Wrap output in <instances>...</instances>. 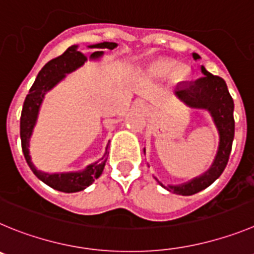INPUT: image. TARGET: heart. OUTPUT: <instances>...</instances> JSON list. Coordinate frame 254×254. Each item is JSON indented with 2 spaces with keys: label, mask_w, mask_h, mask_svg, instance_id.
I'll return each mask as SVG.
<instances>
[{
  "label": "heart",
  "mask_w": 254,
  "mask_h": 254,
  "mask_svg": "<svg viewBox=\"0 0 254 254\" xmlns=\"http://www.w3.org/2000/svg\"><path fill=\"white\" fill-rule=\"evenodd\" d=\"M172 63H158V64L155 65V69L158 70L159 73H167L172 68Z\"/></svg>",
  "instance_id": "obj_1"
}]
</instances>
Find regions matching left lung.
Segmentation results:
<instances>
[{
  "label": "left lung",
  "instance_id": "8db88e82",
  "mask_svg": "<svg viewBox=\"0 0 254 254\" xmlns=\"http://www.w3.org/2000/svg\"><path fill=\"white\" fill-rule=\"evenodd\" d=\"M192 57L193 59L200 58V56L196 53H193ZM201 72L204 76L197 81L180 84L176 88V96L189 106L206 109L211 114L214 123L219 130L220 144H219L215 161L207 172L187 184L166 187L168 191H172L178 195H193L201 190L206 189L216 178L220 177L229 161L233 139H234L235 124L234 116H233L234 102L228 91L227 83L221 77L214 76L207 72L204 67H201Z\"/></svg>",
  "mask_w": 254,
  "mask_h": 254
}]
</instances>
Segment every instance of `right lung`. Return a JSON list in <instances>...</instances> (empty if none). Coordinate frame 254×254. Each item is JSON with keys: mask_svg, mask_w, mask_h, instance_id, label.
<instances>
[{"mask_svg": "<svg viewBox=\"0 0 254 254\" xmlns=\"http://www.w3.org/2000/svg\"><path fill=\"white\" fill-rule=\"evenodd\" d=\"M116 43H100V44L92 45L91 48H97V49H110L113 50L116 48ZM102 56V52H95L91 54V58H99ZM86 57L77 50V45L69 47L62 56L52 59L42 68L36 77L35 82L31 86L29 95L24 101L22 106L21 118H20V136H21V147L24 152L25 159L27 164L34 172V175L38 178H40L44 184L53 189L62 191V192H77L82 191L87 186H90L96 178L101 176L104 171L105 163L107 158L104 155L99 162L91 164L82 172H72V173H44L38 171L31 163L30 155H29V140H30L31 131L35 125L36 118H38V111L40 104H42L44 95L47 91L54 87L62 78H64L65 73H69L74 70L76 68L81 67L86 62Z\"/></svg>", "mask_w": 254, "mask_h": 254, "instance_id": "add662e5", "label": "right lung"}]
</instances>
